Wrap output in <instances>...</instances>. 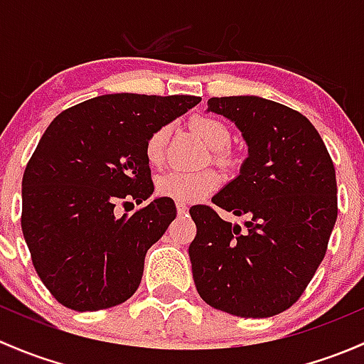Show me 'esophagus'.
Segmentation results:
<instances>
[{
  "mask_svg": "<svg viewBox=\"0 0 364 364\" xmlns=\"http://www.w3.org/2000/svg\"><path fill=\"white\" fill-rule=\"evenodd\" d=\"M175 205H177L178 215H183V213H187V210H189V208H187V205L182 203V201H177V203H175Z\"/></svg>",
  "mask_w": 364,
  "mask_h": 364,
  "instance_id": "1",
  "label": "esophagus"
}]
</instances>
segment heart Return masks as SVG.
<instances>
[{"label":"heart","instance_id":"obj_1","mask_svg":"<svg viewBox=\"0 0 364 364\" xmlns=\"http://www.w3.org/2000/svg\"><path fill=\"white\" fill-rule=\"evenodd\" d=\"M193 129L200 134L201 140L212 149H224L231 141V131L226 122L219 121L215 117H201L193 119L191 122ZM168 136H170V126L163 124L156 127L145 140V157H147L151 166H159L166 156ZM219 175L213 170H200V171H182L170 170L166 173L159 175L156 181L157 194L171 200L182 201V203H191V201L203 200L212 191L219 187Z\"/></svg>","mask_w":364,"mask_h":364}]
</instances>
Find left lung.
Instances as JSON below:
<instances>
[{
	"instance_id": "8db88e82",
	"label": "left lung",
	"mask_w": 364,
	"mask_h": 364,
	"mask_svg": "<svg viewBox=\"0 0 364 364\" xmlns=\"http://www.w3.org/2000/svg\"><path fill=\"white\" fill-rule=\"evenodd\" d=\"M208 110L231 119L249 144L233 182L212 198L245 215L247 231L210 205L189 210V245L203 301L238 317L263 319L293 306L324 259L338 215L331 156L298 110L257 96L210 98Z\"/></svg>"
}]
</instances>
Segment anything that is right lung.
<instances>
[{
	"label": "right lung",
	"mask_w": 364,
	"mask_h": 364,
	"mask_svg": "<svg viewBox=\"0 0 364 364\" xmlns=\"http://www.w3.org/2000/svg\"><path fill=\"white\" fill-rule=\"evenodd\" d=\"M200 101L105 95L66 108L45 129L22 177L21 226L40 280L66 309H110L138 289L145 254L177 207L157 198L131 215L114 208L151 196L145 140Z\"/></svg>",
	"instance_id": "obj_1"
}]
</instances>
